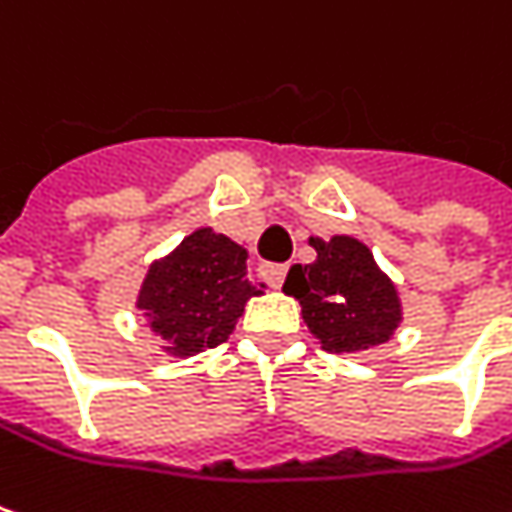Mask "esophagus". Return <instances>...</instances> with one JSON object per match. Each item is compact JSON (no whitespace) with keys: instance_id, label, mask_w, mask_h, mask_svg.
Segmentation results:
<instances>
[{"instance_id":"obj_1","label":"esophagus","mask_w":512,"mask_h":512,"mask_svg":"<svg viewBox=\"0 0 512 512\" xmlns=\"http://www.w3.org/2000/svg\"><path fill=\"white\" fill-rule=\"evenodd\" d=\"M262 274H265V282H268L271 288H282L288 268H285V265H268V268H262Z\"/></svg>"}]
</instances>
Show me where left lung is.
Returning <instances> with one entry per match:
<instances>
[{"instance_id":"8db88e82","label":"left lung","mask_w":512,"mask_h":512,"mask_svg":"<svg viewBox=\"0 0 512 512\" xmlns=\"http://www.w3.org/2000/svg\"><path fill=\"white\" fill-rule=\"evenodd\" d=\"M311 265H291L282 291L300 300L309 332L326 352L387 344L402 323V300L373 250L352 236L309 238Z\"/></svg>"}]
</instances>
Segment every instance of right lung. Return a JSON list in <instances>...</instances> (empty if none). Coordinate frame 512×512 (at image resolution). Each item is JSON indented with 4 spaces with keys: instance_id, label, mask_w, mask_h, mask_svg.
Returning <instances> with one entry per match:
<instances>
[{
    "instance_id": "obj_1",
    "label": "right lung",
    "mask_w": 512,
    "mask_h": 512,
    "mask_svg": "<svg viewBox=\"0 0 512 512\" xmlns=\"http://www.w3.org/2000/svg\"><path fill=\"white\" fill-rule=\"evenodd\" d=\"M259 294H265V282L247 274V250L201 227L148 268L136 309L163 338V352L186 358L224 344L247 300Z\"/></svg>"
}]
</instances>
